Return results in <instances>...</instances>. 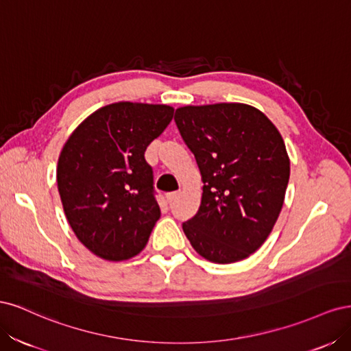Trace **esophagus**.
<instances>
[{
  "label": "esophagus",
  "instance_id": "34e87169",
  "mask_svg": "<svg viewBox=\"0 0 351 351\" xmlns=\"http://www.w3.org/2000/svg\"><path fill=\"white\" fill-rule=\"evenodd\" d=\"M168 204H171V202H174L177 197H178V192H171V193H167L165 195Z\"/></svg>",
  "mask_w": 351,
  "mask_h": 351
}]
</instances>
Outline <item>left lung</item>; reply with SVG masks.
Masks as SVG:
<instances>
[{"mask_svg":"<svg viewBox=\"0 0 351 351\" xmlns=\"http://www.w3.org/2000/svg\"><path fill=\"white\" fill-rule=\"evenodd\" d=\"M174 120L204 182L197 214L183 222L186 237L210 262L249 258L271 234L289 184L280 132L263 112L237 102L187 105Z\"/></svg>","mask_w":351,"mask_h":351,"instance_id":"left-lung-1","label":"left lung"}]
</instances>
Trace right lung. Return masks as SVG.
Listing matches in <instances>:
<instances>
[{"instance_id": "1", "label": "right lung", "mask_w": 351, "mask_h": 351, "mask_svg": "<svg viewBox=\"0 0 351 351\" xmlns=\"http://www.w3.org/2000/svg\"><path fill=\"white\" fill-rule=\"evenodd\" d=\"M173 114L168 105L110 104L62 147L57 184L64 214L83 246L105 261L141 253L161 217L145 151Z\"/></svg>"}]
</instances>
